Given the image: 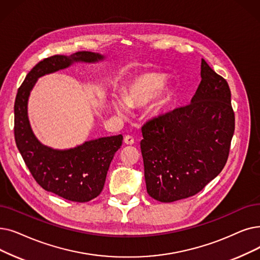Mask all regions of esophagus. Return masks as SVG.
<instances>
[{"mask_svg":"<svg viewBox=\"0 0 260 260\" xmlns=\"http://www.w3.org/2000/svg\"><path fill=\"white\" fill-rule=\"evenodd\" d=\"M124 143L125 144H128V145H132V144H134V138L132 137V136H129V135H127V136H125L124 137Z\"/></svg>","mask_w":260,"mask_h":260,"instance_id":"34e87169","label":"esophagus"}]
</instances>
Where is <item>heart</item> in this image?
<instances>
[{"label":"heart","instance_id":"b5f03b06","mask_svg":"<svg viewBox=\"0 0 260 260\" xmlns=\"http://www.w3.org/2000/svg\"><path fill=\"white\" fill-rule=\"evenodd\" d=\"M165 82V77L160 73L149 72L143 73L133 78V81L123 90L122 99L115 98L111 101L112 108L118 115L126 116L128 107H139L148 104L159 91ZM169 90H164L162 98L153 105L152 111L154 115H159L167 105L169 99Z\"/></svg>","mask_w":260,"mask_h":260}]
</instances>
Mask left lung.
I'll use <instances>...</instances> for the list:
<instances>
[{"label":"left lung","mask_w":260,"mask_h":260,"mask_svg":"<svg viewBox=\"0 0 260 260\" xmlns=\"http://www.w3.org/2000/svg\"><path fill=\"white\" fill-rule=\"evenodd\" d=\"M201 77L190 104L141 128L146 191L162 203L197 194L228 161L235 131L231 90L204 59Z\"/></svg>","instance_id":"1"}]
</instances>
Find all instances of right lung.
I'll list each match as a JSON object with an SVG mask.
<instances>
[{
	"label": "right lung",
	"instance_id": "add662e5",
	"mask_svg": "<svg viewBox=\"0 0 260 260\" xmlns=\"http://www.w3.org/2000/svg\"><path fill=\"white\" fill-rule=\"evenodd\" d=\"M104 55L82 51L70 56L54 55L38 62L18 89L15 102V140L36 182L49 192L72 202H89L103 190L107 171L123 136L86 141L69 150H55L34 135L27 116V102L40 76L70 67L73 62H98Z\"/></svg>",
	"mask_w": 260,
	"mask_h": 260
}]
</instances>
